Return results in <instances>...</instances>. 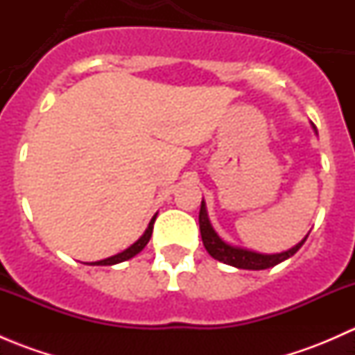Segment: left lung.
Segmentation results:
<instances>
[{
  "mask_svg": "<svg viewBox=\"0 0 355 355\" xmlns=\"http://www.w3.org/2000/svg\"><path fill=\"white\" fill-rule=\"evenodd\" d=\"M199 228H200V237H202V244L206 247V250L209 252L211 257L221 261L225 264H230V266L239 268V270H266V268H273L277 264H280L282 261L292 257L297 250L302 247L306 242L307 235L292 249L285 250L280 254H261L254 252V250L242 249V247H235L227 244L220 235L214 232V228L211 227L209 218H207L206 204L204 200L200 202V211H199Z\"/></svg>",
  "mask_w": 355,
  "mask_h": 355,
  "instance_id": "8db88e82",
  "label": "left lung"
}]
</instances>
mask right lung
Returning <instances> with one entry per match:
<instances>
[{"instance_id":"1","label":"right lung","mask_w":355,"mask_h":355,"mask_svg":"<svg viewBox=\"0 0 355 355\" xmlns=\"http://www.w3.org/2000/svg\"><path fill=\"white\" fill-rule=\"evenodd\" d=\"M155 220H156V214H155V216H153V220L149 221L148 228H146V232H144V235H142V237L139 239L137 242H134V244L128 247V249H125L123 252L114 254V256L106 257V259H103V261H96V263H85V264H91V266H111V264L123 263V261H127V259H130V257H134L135 254H139L142 249H144L146 245H148L149 239H151V235H153V227H155Z\"/></svg>"}]
</instances>
